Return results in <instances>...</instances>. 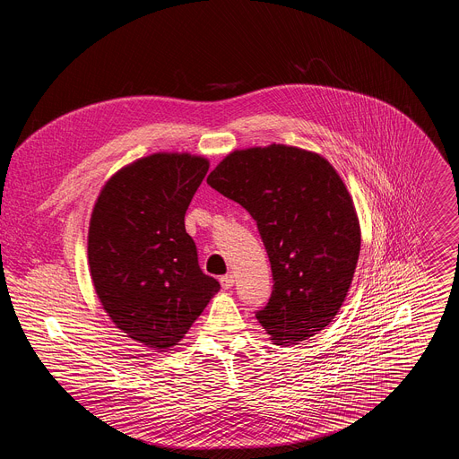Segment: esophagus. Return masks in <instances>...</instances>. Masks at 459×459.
I'll use <instances>...</instances> for the list:
<instances>
[{"mask_svg":"<svg viewBox=\"0 0 459 459\" xmlns=\"http://www.w3.org/2000/svg\"><path fill=\"white\" fill-rule=\"evenodd\" d=\"M220 283H221L223 289H230L234 285V276L232 274H225V276L220 278Z\"/></svg>","mask_w":459,"mask_h":459,"instance_id":"obj_1","label":"esophagus"}]
</instances>
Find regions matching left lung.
<instances>
[{
  "mask_svg": "<svg viewBox=\"0 0 459 459\" xmlns=\"http://www.w3.org/2000/svg\"><path fill=\"white\" fill-rule=\"evenodd\" d=\"M255 221L273 294L255 312L276 342L294 345L331 325L354 278L361 234L351 194L319 154L287 145L234 151L207 178Z\"/></svg>",
  "mask_w": 459,
  "mask_h": 459,
  "instance_id": "left-lung-1",
  "label": "left lung"
}]
</instances>
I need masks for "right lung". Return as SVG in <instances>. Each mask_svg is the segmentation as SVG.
<instances>
[{
  "instance_id": "1",
  "label": "right lung",
  "mask_w": 459,
  "mask_h": 459,
  "mask_svg": "<svg viewBox=\"0 0 459 459\" xmlns=\"http://www.w3.org/2000/svg\"><path fill=\"white\" fill-rule=\"evenodd\" d=\"M209 161L152 154L116 172L92 211L89 265L96 294L128 338L169 349L188 333L218 280L198 264L185 212Z\"/></svg>"
}]
</instances>
